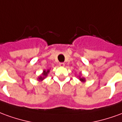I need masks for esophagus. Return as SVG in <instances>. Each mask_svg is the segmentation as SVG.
Wrapping results in <instances>:
<instances>
[{"label":"esophagus","mask_w":122,"mask_h":122,"mask_svg":"<svg viewBox=\"0 0 122 122\" xmlns=\"http://www.w3.org/2000/svg\"><path fill=\"white\" fill-rule=\"evenodd\" d=\"M59 66H65V63H59Z\"/></svg>","instance_id":"esophagus-1"}]
</instances>
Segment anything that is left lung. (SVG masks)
<instances>
[{
	"label": "left lung",
	"mask_w": 122,
	"mask_h": 122,
	"mask_svg": "<svg viewBox=\"0 0 122 122\" xmlns=\"http://www.w3.org/2000/svg\"><path fill=\"white\" fill-rule=\"evenodd\" d=\"M80 80H82V81H83V82H84V81H85L84 78H80Z\"/></svg>",
	"instance_id": "8db88e82"
}]
</instances>
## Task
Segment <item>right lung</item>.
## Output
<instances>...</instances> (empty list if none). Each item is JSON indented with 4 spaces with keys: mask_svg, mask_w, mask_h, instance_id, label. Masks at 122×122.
Returning a JSON list of instances; mask_svg holds the SVG:
<instances>
[{
    "mask_svg": "<svg viewBox=\"0 0 122 122\" xmlns=\"http://www.w3.org/2000/svg\"><path fill=\"white\" fill-rule=\"evenodd\" d=\"M49 71H50L49 70H48L47 71H44V72H43L42 76H40L38 78L39 80H42L43 79H44V78L47 76V75H48V73L49 72Z\"/></svg>",
    "mask_w": 122,
    "mask_h": 122,
    "instance_id": "obj_1",
    "label": "right lung"
}]
</instances>
